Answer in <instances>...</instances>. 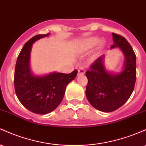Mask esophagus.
Returning a JSON list of instances; mask_svg holds the SVG:
<instances>
[{
	"label": "esophagus",
	"instance_id": "1",
	"mask_svg": "<svg viewBox=\"0 0 146 146\" xmlns=\"http://www.w3.org/2000/svg\"><path fill=\"white\" fill-rule=\"evenodd\" d=\"M85 74V70L84 68H80L78 69V76H83V75Z\"/></svg>",
	"mask_w": 146,
	"mask_h": 146
}]
</instances>
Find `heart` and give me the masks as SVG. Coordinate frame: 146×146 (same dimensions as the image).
Here are the masks:
<instances>
[{
	"mask_svg": "<svg viewBox=\"0 0 146 146\" xmlns=\"http://www.w3.org/2000/svg\"><path fill=\"white\" fill-rule=\"evenodd\" d=\"M99 41H100V39H99L98 37L91 36V37H89L87 39H84L82 43V46L83 49L84 50H89L92 49L93 48L95 47L98 44ZM105 44V43L103 40L100 41V42L99 43V49H102V48H104Z\"/></svg>",
	"mask_w": 146,
	"mask_h": 146,
	"instance_id": "1",
	"label": "heart"
}]
</instances>
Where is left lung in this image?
<instances>
[{
    "label": "left lung",
    "instance_id": "obj_1",
    "mask_svg": "<svg viewBox=\"0 0 146 146\" xmlns=\"http://www.w3.org/2000/svg\"><path fill=\"white\" fill-rule=\"evenodd\" d=\"M111 49L119 48L125 57L123 69L116 73L106 69L105 55L98 58L86 72L88 84L86 96L96 110L111 112L124 105L134 91L137 78L136 55L129 42L121 35L112 33Z\"/></svg>",
    "mask_w": 146,
    "mask_h": 146
}]
</instances>
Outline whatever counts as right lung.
Instances as JSON below:
<instances>
[{
	"label": "right lung",
	"instance_id": "add662e5",
	"mask_svg": "<svg viewBox=\"0 0 146 146\" xmlns=\"http://www.w3.org/2000/svg\"><path fill=\"white\" fill-rule=\"evenodd\" d=\"M38 35L25 43L19 54L14 71V88L17 96L24 107L37 114H46L55 110L64 96L68 83L76 78L78 70L69 74L52 72L36 76L30 68V54L35 42L48 36Z\"/></svg>",
	"mask_w": 146,
	"mask_h": 146
}]
</instances>
